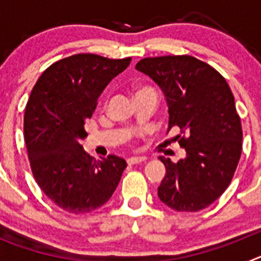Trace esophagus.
<instances>
[{"label":"esophagus","mask_w":261,"mask_h":261,"mask_svg":"<svg viewBox=\"0 0 261 261\" xmlns=\"http://www.w3.org/2000/svg\"><path fill=\"white\" fill-rule=\"evenodd\" d=\"M145 161H146L145 156H130V158L126 159V163H128L129 166H133V165H137V163L145 162Z\"/></svg>","instance_id":"esophagus-1"}]
</instances>
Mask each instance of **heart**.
<instances>
[{
  "label": "heart",
  "mask_w": 261,
  "mask_h": 261,
  "mask_svg": "<svg viewBox=\"0 0 261 261\" xmlns=\"http://www.w3.org/2000/svg\"><path fill=\"white\" fill-rule=\"evenodd\" d=\"M145 89H149V87H140V89H138L136 93H138V91H142V90H145Z\"/></svg>",
  "instance_id": "1"
}]
</instances>
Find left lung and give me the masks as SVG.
Wrapping results in <instances>:
<instances>
[{"mask_svg": "<svg viewBox=\"0 0 261 261\" xmlns=\"http://www.w3.org/2000/svg\"><path fill=\"white\" fill-rule=\"evenodd\" d=\"M136 69L162 89L168 130L180 128L187 156L177 163L159 156L166 175L158 187L163 204L177 212H199L213 204L231 183L242 154L241 117L225 78L196 57H146Z\"/></svg>", "mask_w": 261, "mask_h": 261, "instance_id": "1", "label": "left lung"}]
</instances>
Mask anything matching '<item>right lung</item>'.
Wrapping results in <instances>:
<instances>
[{
  "instance_id": "right-lung-1",
  "label": "right lung",
  "mask_w": 261,
  "mask_h": 261,
  "mask_svg": "<svg viewBox=\"0 0 261 261\" xmlns=\"http://www.w3.org/2000/svg\"><path fill=\"white\" fill-rule=\"evenodd\" d=\"M130 60L73 55L45 69L32 89L23 125L32 175L48 199L69 213H89L106 204L125 170L120 156H90L81 140L99 95Z\"/></svg>"
}]
</instances>
